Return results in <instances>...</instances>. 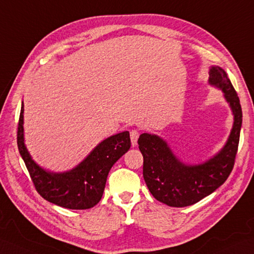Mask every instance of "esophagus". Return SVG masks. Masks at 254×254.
I'll list each match as a JSON object with an SVG mask.
<instances>
[{
  "label": "esophagus",
  "mask_w": 254,
  "mask_h": 254,
  "mask_svg": "<svg viewBox=\"0 0 254 254\" xmlns=\"http://www.w3.org/2000/svg\"><path fill=\"white\" fill-rule=\"evenodd\" d=\"M129 134H131V143H132V146L135 147L137 145V139L139 137V133L137 129H132L131 132H129Z\"/></svg>",
  "instance_id": "1"
}]
</instances>
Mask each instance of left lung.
Instances as JSON below:
<instances>
[{
  "label": "left lung",
  "instance_id": "left-lung-1",
  "mask_svg": "<svg viewBox=\"0 0 254 254\" xmlns=\"http://www.w3.org/2000/svg\"><path fill=\"white\" fill-rule=\"evenodd\" d=\"M209 75V84L222 90L234 116L226 144L216 155L202 163L186 164L158 135L143 133L138 138L146 185L158 201L170 207H187L209 196L227 180L234 168L243 123L239 97L225 70L212 66Z\"/></svg>",
  "mask_w": 254,
  "mask_h": 254
}]
</instances>
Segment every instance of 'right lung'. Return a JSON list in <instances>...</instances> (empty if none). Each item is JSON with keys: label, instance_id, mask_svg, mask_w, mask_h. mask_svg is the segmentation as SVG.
Returning <instances> with one entry per match:
<instances>
[{"label": "right lung", "instance_id": "right-lung-1", "mask_svg": "<svg viewBox=\"0 0 254 254\" xmlns=\"http://www.w3.org/2000/svg\"><path fill=\"white\" fill-rule=\"evenodd\" d=\"M23 102L19 116L17 145L35 190L47 201L71 210H85L102 199L110 169L131 147L128 131L104 139L78 166L66 172H51L29 154L23 136Z\"/></svg>", "mask_w": 254, "mask_h": 254}]
</instances>
